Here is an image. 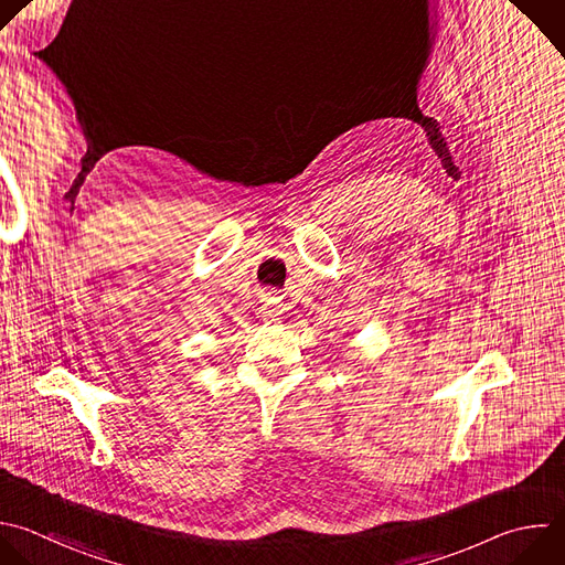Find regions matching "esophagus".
Here are the masks:
<instances>
[{"label":"esophagus","instance_id":"34e87169","mask_svg":"<svg viewBox=\"0 0 565 565\" xmlns=\"http://www.w3.org/2000/svg\"><path fill=\"white\" fill-rule=\"evenodd\" d=\"M281 312H284V310H281V303H279L277 297H268V299L262 303V315H264V319H279Z\"/></svg>","mask_w":565,"mask_h":565}]
</instances>
